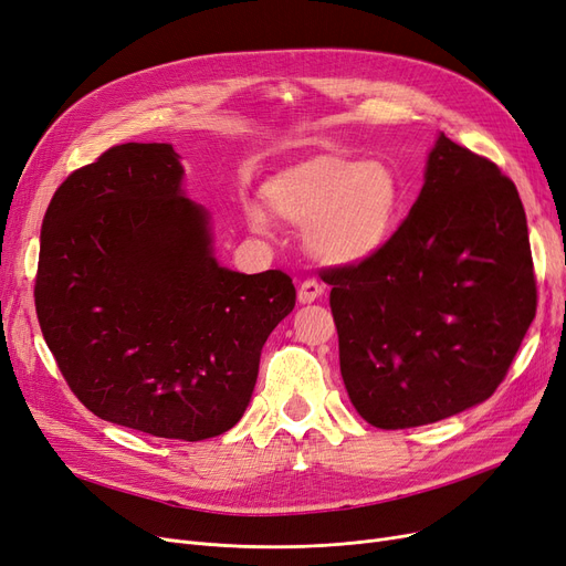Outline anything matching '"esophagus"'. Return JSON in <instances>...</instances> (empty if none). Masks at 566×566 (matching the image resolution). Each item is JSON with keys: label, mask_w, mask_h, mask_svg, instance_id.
I'll return each mask as SVG.
<instances>
[{"label": "esophagus", "mask_w": 566, "mask_h": 566, "mask_svg": "<svg viewBox=\"0 0 566 566\" xmlns=\"http://www.w3.org/2000/svg\"><path fill=\"white\" fill-rule=\"evenodd\" d=\"M324 296V286L315 280H305L301 286H298V303L307 305V303H315Z\"/></svg>", "instance_id": "34e87169"}]
</instances>
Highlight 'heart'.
I'll list each match as a JSON object with an SVG mask.
<instances>
[{"mask_svg":"<svg viewBox=\"0 0 566 566\" xmlns=\"http://www.w3.org/2000/svg\"><path fill=\"white\" fill-rule=\"evenodd\" d=\"M272 212L305 228L312 254L324 263L352 265L378 254L401 217V181L382 160L315 156L291 165L265 186ZM249 226L265 233L268 219L247 207Z\"/></svg>","mask_w":566,"mask_h":566,"instance_id":"b5f03b06","label":"heart"}]
</instances>
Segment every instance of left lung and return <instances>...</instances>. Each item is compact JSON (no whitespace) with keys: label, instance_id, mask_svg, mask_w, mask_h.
<instances>
[{"label":"left lung","instance_id":"1","mask_svg":"<svg viewBox=\"0 0 566 566\" xmlns=\"http://www.w3.org/2000/svg\"><path fill=\"white\" fill-rule=\"evenodd\" d=\"M352 406L410 429L483 403L536 315L525 207L499 167L443 133L387 247L324 272Z\"/></svg>","mask_w":566,"mask_h":566}]
</instances>
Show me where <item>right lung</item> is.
<instances>
[{
  "label": "right lung",
  "instance_id": "1",
  "mask_svg": "<svg viewBox=\"0 0 566 566\" xmlns=\"http://www.w3.org/2000/svg\"><path fill=\"white\" fill-rule=\"evenodd\" d=\"M179 158L172 144L128 142L62 181L34 305L57 368L99 420L205 441L240 422L296 289L282 270L217 261Z\"/></svg>",
  "mask_w": 566,
  "mask_h": 566
}]
</instances>
